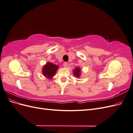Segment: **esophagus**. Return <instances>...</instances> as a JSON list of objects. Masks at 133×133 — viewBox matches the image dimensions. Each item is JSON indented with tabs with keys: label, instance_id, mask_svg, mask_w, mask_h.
Listing matches in <instances>:
<instances>
[{
	"label": "esophagus",
	"instance_id": "34e87169",
	"mask_svg": "<svg viewBox=\"0 0 133 133\" xmlns=\"http://www.w3.org/2000/svg\"><path fill=\"white\" fill-rule=\"evenodd\" d=\"M67 65H68L67 62H64V63L63 65H64V67H66V66H67Z\"/></svg>",
	"mask_w": 133,
	"mask_h": 133
}]
</instances>
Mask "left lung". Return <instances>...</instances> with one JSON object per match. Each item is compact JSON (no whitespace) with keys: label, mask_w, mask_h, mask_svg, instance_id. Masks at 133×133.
Masks as SVG:
<instances>
[{"label":"left lung","mask_w":133,"mask_h":133,"mask_svg":"<svg viewBox=\"0 0 133 133\" xmlns=\"http://www.w3.org/2000/svg\"><path fill=\"white\" fill-rule=\"evenodd\" d=\"M74 71V74L75 75V76H76V77H79V76L80 75V70L79 69V68H76Z\"/></svg>","instance_id":"left-lung-1"}]
</instances>
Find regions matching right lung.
<instances>
[{
    "label": "right lung",
    "mask_w": 133,
    "mask_h": 133,
    "mask_svg": "<svg viewBox=\"0 0 133 133\" xmlns=\"http://www.w3.org/2000/svg\"><path fill=\"white\" fill-rule=\"evenodd\" d=\"M59 68L58 66L51 63H48L43 69V74L46 78L51 79Z\"/></svg>",
    "instance_id": "1"
}]
</instances>
